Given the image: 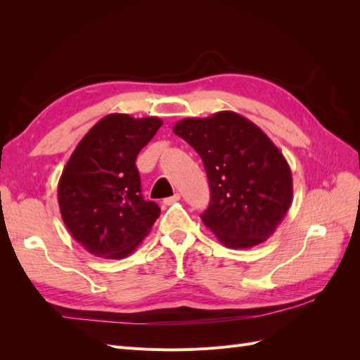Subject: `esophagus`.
<instances>
[{
    "mask_svg": "<svg viewBox=\"0 0 360 360\" xmlns=\"http://www.w3.org/2000/svg\"><path fill=\"white\" fill-rule=\"evenodd\" d=\"M180 193H174L172 197H169V198H165L163 200V202H165L167 205H171V204H174V202H177V201H180Z\"/></svg>",
    "mask_w": 360,
    "mask_h": 360,
    "instance_id": "34e87169",
    "label": "esophagus"
}]
</instances>
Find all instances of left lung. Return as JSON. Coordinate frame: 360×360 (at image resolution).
<instances>
[{"label": "left lung", "instance_id": "left-lung-1", "mask_svg": "<svg viewBox=\"0 0 360 360\" xmlns=\"http://www.w3.org/2000/svg\"><path fill=\"white\" fill-rule=\"evenodd\" d=\"M172 132L200 155L210 186L204 225L222 245L246 249L276 231L292 201L288 162L257 124L233 111L183 118Z\"/></svg>", "mask_w": 360, "mask_h": 360}]
</instances>
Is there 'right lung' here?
<instances>
[{
    "label": "right lung",
    "instance_id": "1",
    "mask_svg": "<svg viewBox=\"0 0 360 360\" xmlns=\"http://www.w3.org/2000/svg\"><path fill=\"white\" fill-rule=\"evenodd\" d=\"M162 120L110 114L76 146L58 181L64 225L85 250L101 258H124L150 233L160 214L141 195L135 160Z\"/></svg>",
    "mask_w": 360,
    "mask_h": 360
}]
</instances>
